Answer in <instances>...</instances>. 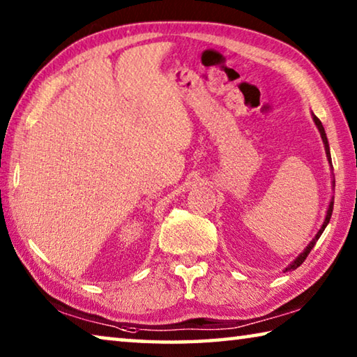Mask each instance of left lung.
<instances>
[{"label":"left lung","mask_w":357,"mask_h":357,"mask_svg":"<svg viewBox=\"0 0 357 357\" xmlns=\"http://www.w3.org/2000/svg\"><path fill=\"white\" fill-rule=\"evenodd\" d=\"M312 118H313V123H315V126H317V129H318V132H319V135H321V140H323V144H324V151H326V157H328V160H329V164L332 165V162H331V151H329V143H328V137H326V132H324V128H323V124H321V121H319L315 114L312 113ZM332 187H335V179L332 178ZM332 209H334V198H331V202H329V206H328V211H326V217H324V222H323V225H321V228L318 229V233L315 234V238H313L309 244H307V247L304 250H302L298 257H296L291 263H289L285 269H283V273H288V271H294L296 268H299V266L304 263V259L307 258V255H309L310 253V250L313 249V247H315V244H317V241L319 239V236H321L323 234V231H324V228L328 227V223H329V220H331V215H332Z\"/></svg>","instance_id":"obj_1"}]
</instances>
